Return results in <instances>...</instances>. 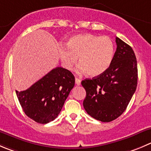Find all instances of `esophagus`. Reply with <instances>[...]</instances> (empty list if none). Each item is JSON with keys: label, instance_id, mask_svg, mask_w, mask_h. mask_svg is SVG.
I'll use <instances>...</instances> for the list:
<instances>
[{"label": "esophagus", "instance_id": "esophagus-1", "mask_svg": "<svg viewBox=\"0 0 151 151\" xmlns=\"http://www.w3.org/2000/svg\"><path fill=\"white\" fill-rule=\"evenodd\" d=\"M75 83H76V85H77V86H80V85L81 84V80H80V79H78V78H77V77H76V78H75Z\"/></svg>", "mask_w": 151, "mask_h": 151}]
</instances>
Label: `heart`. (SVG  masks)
I'll use <instances>...</instances> for the list:
<instances>
[{"mask_svg": "<svg viewBox=\"0 0 151 151\" xmlns=\"http://www.w3.org/2000/svg\"><path fill=\"white\" fill-rule=\"evenodd\" d=\"M67 49L60 52L64 66L68 70L78 62L79 71H86L90 77H96L105 72L111 63L114 46L108 37H99L91 34L74 35L66 43Z\"/></svg>", "mask_w": 151, "mask_h": 151, "instance_id": "b5f03b06", "label": "heart"}]
</instances>
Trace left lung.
I'll return each instance as SVG.
<instances>
[{
    "label": "left lung",
    "instance_id": "1",
    "mask_svg": "<svg viewBox=\"0 0 151 151\" xmlns=\"http://www.w3.org/2000/svg\"><path fill=\"white\" fill-rule=\"evenodd\" d=\"M116 51L108 69L81 83L86 91L83 107L91 117L109 122L125 111L137 86L138 70L132 48L116 37Z\"/></svg>",
    "mask_w": 151,
    "mask_h": 151
}]
</instances>
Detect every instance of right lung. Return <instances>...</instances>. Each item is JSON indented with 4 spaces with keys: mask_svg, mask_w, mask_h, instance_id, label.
I'll list each match as a JSON object with an SVG mask.
<instances>
[{
    "mask_svg": "<svg viewBox=\"0 0 151 151\" xmlns=\"http://www.w3.org/2000/svg\"><path fill=\"white\" fill-rule=\"evenodd\" d=\"M74 83L71 71L57 67L30 88L16 91V93L26 116L37 123L46 124L58 116Z\"/></svg>",
    "mask_w": 151,
    "mask_h": 151,
    "instance_id": "1",
    "label": "right lung"
}]
</instances>
